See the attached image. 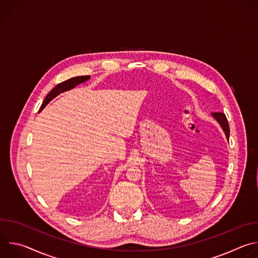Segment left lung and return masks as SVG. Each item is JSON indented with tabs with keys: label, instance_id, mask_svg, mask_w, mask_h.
<instances>
[{
	"label": "left lung",
	"instance_id": "8db88e82",
	"mask_svg": "<svg viewBox=\"0 0 258 258\" xmlns=\"http://www.w3.org/2000/svg\"><path fill=\"white\" fill-rule=\"evenodd\" d=\"M212 117L218 122V124L222 126L226 137H227V140H229V137H230V128H229V123H228V119L225 115V113L223 112H214V113H211Z\"/></svg>",
	"mask_w": 258,
	"mask_h": 258
}]
</instances>
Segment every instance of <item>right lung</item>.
<instances>
[{
  "instance_id": "add662e5",
  "label": "right lung",
  "mask_w": 258,
  "mask_h": 258,
  "mask_svg": "<svg viewBox=\"0 0 258 258\" xmlns=\"http://www.w3.org/2000/svg\"><path fill=\"white\" fill-rule=\"evenodd\" d=\"M90 80V76H86V77H76V78H72V79H69L61 84H58L48 95L47 97L45 98L43 104H42V107L40 109V111H42V110L54 99L56 98L58 95H60L61 93H64L66 91H69V90H72L73 88H76L77 86L83 84V83H86L87 81Z\"/></svg>"
}]
</instances>
